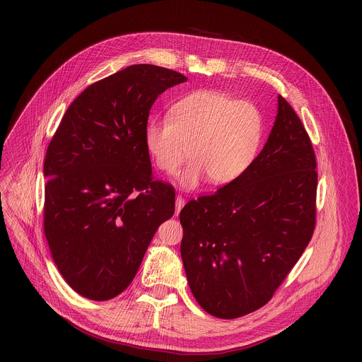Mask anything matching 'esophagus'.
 Returning <instances> with one entry per match:
<instances>
[{
    "instance_id": "1",
    "label": "esophagus",
    "mask_w": 362,
    "mask_h": 362,
    "mask_svg": "<svg viewBox=\"0 0 362 362\" xmlns=\"http://www.w3.org/2000/svg\"><path fill=\"white\" fill-rule=\"evenodd\" d=\"M183 206H185V199L182 196H176V215H179Z\"/></svg>"
}]
</instances>
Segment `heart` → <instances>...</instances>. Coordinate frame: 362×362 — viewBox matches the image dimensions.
Returning a JSON list of instances; mask_svg holds the SVG:
<instances>
[{
	"mask_svg": "<svg viewBox=\"0 0 362 362\" xmlns=\"http://www.w3.org/2000/svg\"><path fill=\"white\" fill-rule=\"evenodd\" d=\"M265 136L261 110L250 101L216 90H196L179 98L172 120L150 119L144 146L159 170L175 173L180 187L190 190L206 179L225 186L242 177L259 154Z\"/></svg>",
	"mask_w": 362,
	"mask_h": 362,
	"instance_id": "b5f03b06",
	"label": "heart"
}]
</instances>
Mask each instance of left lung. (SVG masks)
<instances>
[{
    "mask_svg": "<svg viewBox=\"0 0 362 362\" xmlns=\"http://www.w3.org/2000/svg\"><path fill=\"white\" fill-rule=\"evenodd\" d=\"M315 154L299 117L278 95L269 137L249 170L180 212V255L206 313L233 320L264 306L315 229Z\"/></svg>",
    "mask_w": 362,
    "mask_h": 362,
    "instance_id": "obj_1",
    "label": "left lung"
}]
</instances>
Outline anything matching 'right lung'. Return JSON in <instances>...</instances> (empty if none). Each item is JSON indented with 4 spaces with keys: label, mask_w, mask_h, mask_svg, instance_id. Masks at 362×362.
Here are the masks:
<instances>
[{
    "label": "right lung",
    "mask_w": 362,
    "mask_h": 362,
    "mask_svg": "<svg viewBox=\"0 0 362 362\" xmlns=\"http://www.w3.org/2000/svg\"><path fill=\"white\" fill-rule=\"evenodd\" d=\"M186 80L129 66L87 87L48 144L44 233L59 272L87 299L122 293L175 214V189L151 177L144 129L159 94Z\"/></svg>",
    "instance_id": "right-lung-1"
}]
</instances>
